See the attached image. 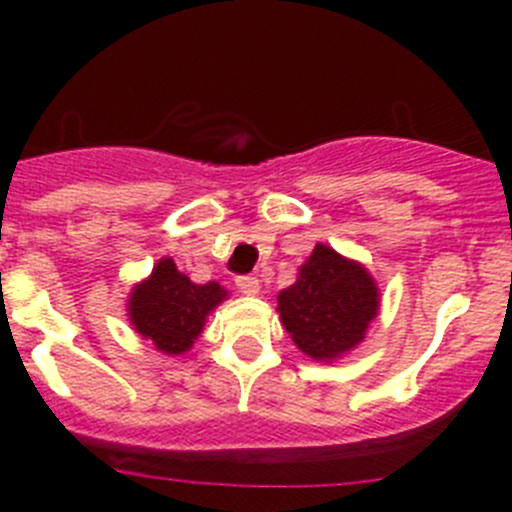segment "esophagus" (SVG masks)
<instances>
[{"label":"esophagus","instance_id":"34e87169","mask_svg":"<svg viewBox=\"0 0 512 512\" xmlns=\"http://www.w3.org/2000/svg\"><path fill=\"white\" fill-rule=\"evenodd\" d=\"M235 285L242 294H257V292H260V280H257V277H252V275L235 277Z\"/></svg>","mask_w":512,"mask_h":512}]
</instances>
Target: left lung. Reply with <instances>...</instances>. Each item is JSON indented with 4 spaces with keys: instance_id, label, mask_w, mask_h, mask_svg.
<instances>
[{
    "instance_id": "left-lung-1",
    "label": "left lung",
    "mask_w": 512,
    "mask_h": 512,
    "mask_svg": "<svg viewBox=\"0 0 512 512\" xmlns=\"http://www.w3.org/2000/svg\"><path fill=\"white\" fill-rule=\"evenodd\" d=\"M277 312L304 354L332 361L364 339L379 312V289L364 267L317 245L297 282L277 297Z\"/></svg>"
}]
</instances>
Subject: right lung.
Masks as SVG:
<instances>
[{"label": "right lung", "instance_id": "right-lung-1", "mask_svg": "<svg viewBox=\"0 0 512 512\" xmlns=\"http://www.w3.org/2000/svg\"><path fill=\"white\" fill-rule=\"evenodd\" d=\"M225 299L218 282L193 285L175 270L173 260H160L151 280L133 289L128 314L141 337L163 354H183L193 347L210 309Z\"/></svg>", "mask_w": 512, "mask_h": 512}]
</instances>
